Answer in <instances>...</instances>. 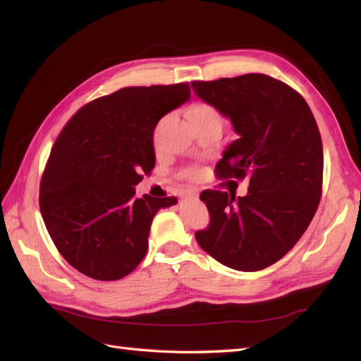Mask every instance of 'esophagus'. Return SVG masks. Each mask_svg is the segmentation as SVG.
<instances>
[{"mask_svg":"<svg viewBox=\"0 0 361 361\" xmlns=\"http://www.w3.org/2000/svg\"><path fill=\"white\" fill-rule=\"evenodd\" d=\"M183 197H185V198H198V192L195 189H188V190H185V192H183Z\"/></svg>","mask_w":361,"mask_h":361,"instance_id":"1","label":"esophagus"}]
</instances>
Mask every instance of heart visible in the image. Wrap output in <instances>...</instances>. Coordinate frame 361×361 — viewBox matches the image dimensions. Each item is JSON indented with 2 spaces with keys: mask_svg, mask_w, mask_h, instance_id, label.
<instances>
[{
  "mask_svg": "<svg viewBox=\"0 0 361 361\" xmlns=\"http://www.w3.org/2000/svg\"><path fill=\"white\" fill-rule=\"evenodd\" d=\"M186 118L192 124V122H202V121H220V113L216 106L208 102H194L186 109ZM186 175H192V171H185Z\"/></svg>",
  "mask_w": 361,
  "mask_h": 361,
  "instance_id": "heart-1",
  "label": "heart"
}]
</instances>
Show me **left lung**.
I'll return each instance as SVG.
<instances>
[{
    "label": "left lung",
    "instance_id": "left-lung-1",
    "mask_svg": "<svg viewBox=\"0 0 361 361\" xmlns=\"http://www.w3.org/2000/svg\"><path fill=\"white\" fill-rule=\"evenodd\" d=\"M192 88L239 135L217 178L250 181L245 197L203 190L211 220L197 243L234 270H262L295 247L318 209L324 158L317 121L296 90L265 74L194 80Z\"/></svg>",
    "mask_w": 361,
    "mask_h": 361
}]
</instances>
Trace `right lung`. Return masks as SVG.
I'll use <instances>...</instances> for the list:
<instances>
[{"label":"right lung","mask_w":361,"mask_h":361,"mask_svg":"<svg viewBox=\"0 0 361 361\" xmlns=\"http://www.w3.org/2000/svg\"><path fill=\"white\" fill-rule=\"evenodd\" d=\"M189 96L188 82L121 88L83 105L59 133L38 202L56 248L82 274L118 281L144 259L153 217L176 198H136L135 186L155 167L158 121Z\"/></svg>","instance_id":"add662e5"}]
</instances>
